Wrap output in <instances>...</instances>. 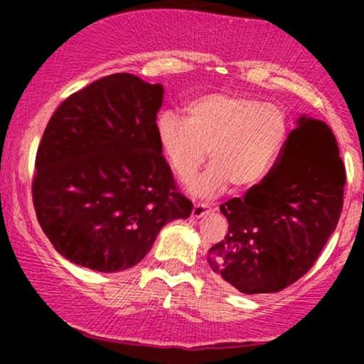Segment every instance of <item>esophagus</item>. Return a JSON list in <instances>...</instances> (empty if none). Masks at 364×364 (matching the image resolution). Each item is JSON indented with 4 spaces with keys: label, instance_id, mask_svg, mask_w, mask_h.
Masks as SVG:
<instances>
[{
    "label": "esophagus",
    "instance_id": "obj_1",
    "mask_svg": "<svg viewBox=\"0 0 364 364\" xmlns=\"http://www.w3.org/2000/svg\"><path fill=\"white\" fill-rule=\"evenodd\" d=\"M212 208L210 205H207V203H195L193 205V210H191V215L196 217V219H200V217L210 214Z\"/></svg>",
    "mask_w": 364,
    "mask_h": 364
}]
</instances>
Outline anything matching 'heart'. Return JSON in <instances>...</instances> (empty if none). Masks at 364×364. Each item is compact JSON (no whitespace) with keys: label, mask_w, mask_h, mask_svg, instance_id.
I'll list each match as a JSON object with an SVG mask.
<instances>
[{"label":"heart","mask_w":364,"mask_h":364,"mask_svg":"<svg viewBox=\"0 0 364 364\" xmlns=\"http://www.w3.org/2000/svg\"><path fill=\"white\" fill-rule=\"evenodd\" d=\"M186 119L164 111L156 121L159 150L181 181L207 157L208 169L191 186L195 195L214 196L228 188L250 190L272 173L287 139L289 118L282 106L243 94L212 92L191 99Z\"/></svg>","instance_id":"1"}]
</instances>
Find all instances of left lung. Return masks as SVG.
Instances as JSON below:
<instances>
[{"mask_svg": "<svg viewBox=\"0 0 364 364\" xmlns=\"http://www.w3.org/2000/svg\"><path fill=\"white\" fill-rule=\"evenodd\" d=\"M344 185L336 135L323 121L301 116L265 181L220 205L229 229L208 250L210 269L245 294L294 284L336 231Z\"/></svg>", "mask_w": 364, "mask_h": 364, "instance_id": "obj_1", "label": "left lung"}]
</instances>
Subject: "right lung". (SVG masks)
Instances as JSON below:
<instances>
[{
	"label": "right lung",
	"mask_w": 364,
	"mask_h": 364,
	"mask_svg": "<svg viewBox=\"0 0 364 364\" xmlns=\"http://www.w3.org/2000/svg\"><path fill=\"white\" fill-rule=\"evenodd\" d=\"M164 87L114 73L75 92L54 111L36 156L37 220L66 260L97 272L136 265L162 228L188 219L159 150Z\"/></svg>",
	"instance_id": "obj_1"
}]
</instances>
